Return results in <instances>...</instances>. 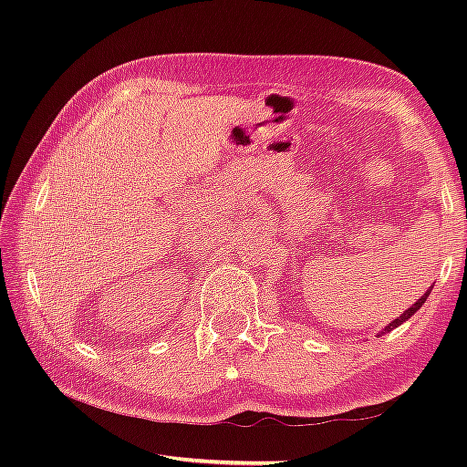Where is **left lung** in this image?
Segmentation results:
<instances>
[{
  "mask_svg": "<svg viewBox=\"0 0 467 467\" xmlns=\"http://www.w3.org/2000/svg\"><path fill=\"white\" fill-rule=\"evenodd\" d=\"M429 295H431V290H429V292H424V295H422L420 298H418V300H416V303H414L412 306H410V309H408V311H404V315H401V317H398V319H395V321H391V323H389V326H387V327H385V329L381 331V334H387V331H391L393 327H398V326H401V323H404L406 319H410V317H412V315H414V313H416L418 309H420V306L424 305V300H426V298H429Z\"/></svg>",
  "mask_w": 467,
  "mask_h": 467,
  "instance_id": "left-lung-1",
  "label": "left lung"
}]
</instances>
